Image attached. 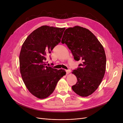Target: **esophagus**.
I'll use <instances>...</instances> for the list:
<instances>
[{
    "instance_id": "obj_1",
    "label": "esophagus",
    "mask_w": 123,
    "mask_h": 123,
    "mask_svg": "<svg viewBox=\"0 0 123 123\" xmlns=\"http://www.w3.org/2000/svg\"><path fill=\"white\" fill-rule=\"evenodd\" d=\"M66 74H67V75H68V74H69L70 73V72H71V70H70V69L67 70H66Z\"/></svg>"
}]
</instances>
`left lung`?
Masks as SVG:
<instances>
[{
	"label": "left lung",
	"instance_id": "8db88e82",
	"mask_svg": "<svg viewBox=\"0 0 123 123\" xmlns=\"http://www.w3.org/2000/svg\"><path fill=\"white\" fill-rule=\"evenodd\" d=\"M61 43L67 45L76 61L82 62L72 72L78 81L72 90L81 97L91 95L105 75L106 56L104 47L91 31L79 26L66 29Z\"/></svg>",
	"mask_w": 123,
	"mask_h": 123
}]
</instances>
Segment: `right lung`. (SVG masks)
Instances as JSON below:
<instances>
[{
  "label": "right lung",
  "mask_w": 123,
  "mask_h": 123,
  "mask_svg": "<svg viewBox=\"0 0 123 123\" xmlns=\"http://www.w3.org/2000/svg\"><path fill=\"white\" fill-rule=\"evenodd\" d=\"M65 28L44 25L27 37L19 55L20 71L28 91L39 99L48 97L57 83L66 75L65 71L46 66V55L61 42Z\"/></svg>",
  "instance_id": "add662e5"
}]
</instances>
